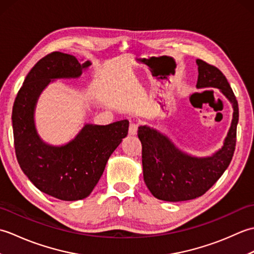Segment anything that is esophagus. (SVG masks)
I'll return each instance as SVG.
<instances>
[{
    "instance_id": "34e87169",
    "label": "esophagus",
    "mask_w": 254,
    "mask_h": 254,
    "mask_svg": "<svg viewBox=\"0 0 254 254\" xmlns=\"http://www.w3.org/2000/svg\"><path fill=\"white\" fill-rule=\"evenodd\" d=\"M137 128H138L137 123H131L130 127H128V134H130V135H135L137 133Z\"/></svg>"
}]
</instances>
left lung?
<instances>
[{"label":"left lung","mask_w":254,"mask_h":254,"mask_svg":"<svg viewBox=\"0 0 254 254\" xmlns=\"http://www.w3.org/2000/svg\"><path fill=\"white\" fill-rule=\"evenodd\" d=\"M197 88H218L234 108L231 127L224 146L210 157H192L178 149L164 134L146 126H141L137 135L142 143L143 176L153 195L167 202H180L196 198L208 191L227 169L233 159L237 124L239 120L238 101L227 78L219 69L197 59Z\"/></svg>","instance_id":"left-lung-1"}]
</instances>
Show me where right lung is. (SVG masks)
<instances>
[{
    "label": "right lung",
    "mask_w": 254,
    "mask_h": 254,
    "mask_svg": "<svg viewBox=\"0 0 254 254\" xmlns=\"http://www.w3.org/2000/svg\"><path fill=\"white\" fill-rule=\"evenodd\" d=\"M89 65V61L80 64L66 53H49L30 69L13 106L14 146L21 170L41 192L62 201L89 195L108 159L128 131L127 120L108 126L86 124L63 146L48 145L38 135L34 112L41 91L51 79L79 77Z\"/></svg>",
    "instance_id": "1"
}]
</instances>
